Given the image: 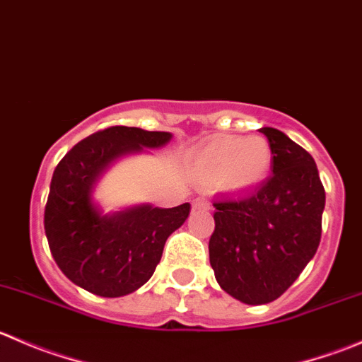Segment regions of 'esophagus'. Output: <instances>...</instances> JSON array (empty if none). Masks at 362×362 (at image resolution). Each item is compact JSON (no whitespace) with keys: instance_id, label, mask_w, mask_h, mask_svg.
I'll return each mask as SVG.
<instances>
[{"instance_id":"obj_1","label":"esophagus","mask_w":362,"mask_h":362,"mask_svg":"<svg viewBox=\"0 0 362 362\" xmlns=\"http://www.w3.org/2000/svg\"><path fill=\"white\" fill-rule=\"evenodd\" d=\"M192 208H194V210L206 211V210H210V203H208L204 198H196L194 202H192Z\"/></svg>"}]
</instances>
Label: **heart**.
<instances>
[{
  "mask_svg": "<svg viewBox=\"0 0 362 362\" xmlns=\"http://www.w3.org/2000/svg\"><path fill=\"white\" fill-rule=\"evenodd\" d=\"M273 148L262 134H222L208 140L192 159V177L203 185H218L226 192H249L268 178Z\"/></svg>",
  "mask_w": 362,
  "mask_h": 362,
  "instance_id": "1",
  "label": "heart"
}]
</instances>
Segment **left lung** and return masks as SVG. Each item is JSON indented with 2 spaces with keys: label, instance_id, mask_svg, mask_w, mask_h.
I'll use <instances>...</instances> for the list:
<instances>
[{
  "label": "left lung",
  "instance_id": "left-lung-1",
  "mask_svg": "<svg viewBox=\"0 0 362 362\" xmlns=\"http://www.w3.org/2000/svg\"><path fill=\"white\" fill-rule=\"evenodd\" d=\"M273 148L272 177L242 198L217 196L208 250L222 291L245 305L280 298L320 243L326 192L312 156L286 133L261 127Z\"/></svg>",
  "mask_w": 362,
  "mask_h": 362
}]
</instances>
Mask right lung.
<instances>
[{
  "instance_id": "obj_1",
  "label": "right lung",
  "mask_w": 362,
  "mask_h": 362,
  "mask_svg": "<svg viewBox=\"0 0 362 362\" xmlns=\"http://www.w3.org/2000/svg\"><path fill=\"white\" fill-rule=\"evenodd\" d=\"M171 138L166 131L113 126L78 141L57 164L43 222L54 261L75 286L120 298L154 275L168 236L184 224L191 204L141 203L103 214L94 191L117 160L164 147Z\"/></svg>"
}]
</instances>
